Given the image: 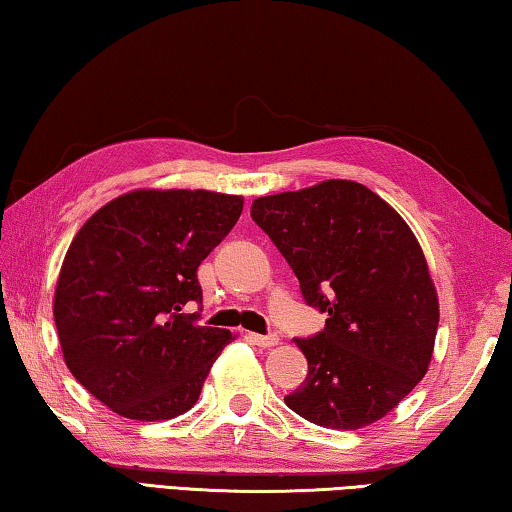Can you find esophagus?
<instances>
[{"label": "esophagus", "mask_w": 512, "mask_h": 512, "mask_svg": "<svg viewBox=\"0 0 512 512\" xmlns=\"http://www.w3.org/2000/svg\"><path fill=\"white\" fill-rule=\"evenodd\" d=\"M249 340L254 342V345H258V347H274L276 342H279V335H276V333H267V335L249 333Z\"/></svg>", "instance_id": "34e87169"}]
</instances>
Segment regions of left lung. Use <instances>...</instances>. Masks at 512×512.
Here are the masks:
<instances>
[{"mask_svg": "<svg viewBox=\"0 0 512 512\" xmlns=\"http://www.w3.org/2000/svg\"><path fill=\"white\" fill-rule=\"evenodd\" d=\"M251 220L299 279L308 306L326 313L311 338L290 410L326 429L381 420L429 370L438 295L422 247L395 208L354 181L258 197Z\"/></svg>", "mask_w": 512, "mask_h": 512, "instance_id": "1", "label": "left lung"}]
</instances>
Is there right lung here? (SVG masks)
Returning <instances> with one entry per match:
<instances>
[{
	"label": "right lung",
	"mask_w": 512,
	"mask_h": 512,
	"mask_svg": "<svg viewBox=\"0 0 512 512\" xmlns=\"http://www.w3.org/2000/svg\"><path fill=\"white\" fill-rule=\"evenodd\" d=\"M242 197L136 190L74 236L58 274L54 322L65 365L129 420H172L197 404L231 333L197 324V267L229 236Z\"/></svg>",
	"instance_id": "obj_1"
}]
</instances>
